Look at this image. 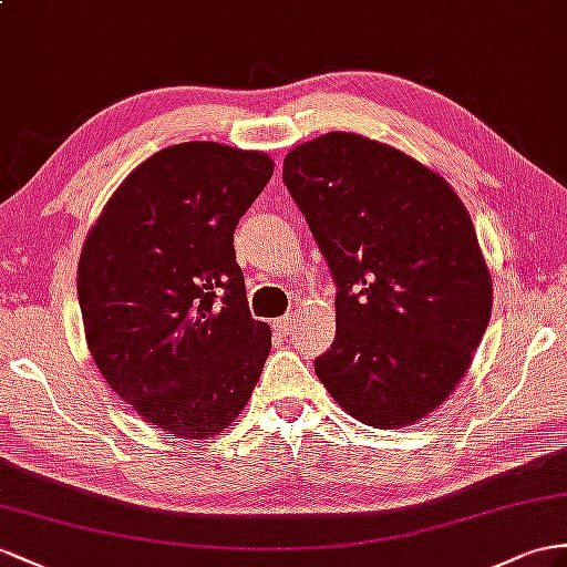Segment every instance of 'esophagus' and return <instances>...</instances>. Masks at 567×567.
I'll return each instance as SVG.
<instances>
[{"instance_id":"obj_1","label":"esophagus","mask_w":567,"mask_h":567,"mask_svg":"<svg viewBox=\"0 0 567 567\" xmlns=\"http://www.w3.org/2000/svg\"><path fill=\"white\" fill-rule=\"evenodd\" d=\"M292 326H295V316H282V318H278V321L272 323V328L280 332V336H289V332H292Z\"/></svg>"}]
</instances>
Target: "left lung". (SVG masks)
Instances as JSON below:
<instances>
[{"label": "left lung", "instance_id": "1", "mask_svg": "<svg viewBox=\"0 0 567 567\" xmlns=\"http://www.w3.org/2000/svg\"><path fill=\"white\" fill-rule=\"evenodd\" d=\"M282 179L338 285V330L316 359L318 379L367 426L400 429L439 410L493 307L453 186L393 145L347 132L295 145Z\"/></svg>", "mask_w": 567, "mask_h": 567}]
</instances>
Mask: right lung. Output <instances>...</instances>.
I'll return each mask as SVG.
<instances>
[{
  "instance_id": "1",
  "label": "right lung",
  "mask_w": 567,
  "mask_h": 567,
  "mask_svg": "<svg viewBox=\"0 0 567 567\" xmlns=\"http://www.w3.org/2000/svg\"><path fill=\"white\" fill-rule=\"evenodd\" d=\"M258 151L169 145L141 163L85 235L79 303L105 383L155 429L203 441L249 402L270 354L235 229L272 177Z\"/></svg>"
}]
</instances>
